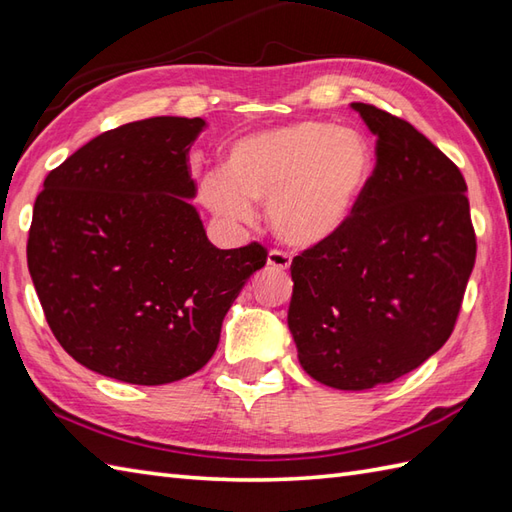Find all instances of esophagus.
<instances>
[{"label": "esophagus", "instance_id": "obj_1", "mask_svg": "<svg viewBox=\"0 0 512 512\" xmlns=\"http://www.w3.org/2000/svg\"><path fill=\"white\" fill-rule=\"evenodd\" d=\"M268 268L281 270V273H284V270L290 268V255L284 253V250H270V253H268Z\"/></svg>", "mask_w": 512, "mask_h": 512}]
</instances>
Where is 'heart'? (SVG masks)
Masks as SVG:
<instances>
[{"instance_id": "1", "label": "heart", "mask_w": 512, "mask_h": 512, "mask_svg": "<svg viewBox=\"0 0 512 512\" xmlns=\"http://www.w3.org/2000/svg\"><path fill=\"white\" fill-rule=\"evenodd\" d=\"M374 169L369 140L352 127L297 121L239 138L222 176H206L202 202L248 222V202H268L273 231L292 246L328 242L350 220Z\"/></svg>"}]
</instances>
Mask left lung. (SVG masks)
<instances>
[{"mask_svg":"<svg viewBox=\"0 0 512 512\" xmlns=\"http://www.w3.org/2000/svg\"><path fill=\"white\" fill-rule=\"evenodd\" d=\"M352 110L376 136V167L341 231L292 259L288 328L314 380L361 391L447 343L477 244L460 169L402 118Z\"/></svg>","mask_w":512,"mask_h":512,"instance_id":"8db88e82","label":"left lung"}]
</instances>
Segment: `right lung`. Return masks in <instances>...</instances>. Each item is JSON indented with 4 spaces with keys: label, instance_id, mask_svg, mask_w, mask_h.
<instances>
[{
    "label": "right lung",
    "instance_id": "right-lung-1",
    "mask_svg": "<svg viewBox=\"0 0 512 512\" xmlns=\"http://www.w3.org/2000/svg\"><path fill=\"white\" fill-rule=\"evenodd\" d=\"M202 118L156 116L92 138L43 180L28 270L76 363L132 385L198 372L266 248L222 250L189 202Z\"/></svg>",
    "mask_w": 512,
    "mask_h": 512
}]
</instances>
